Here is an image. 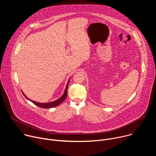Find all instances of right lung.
I'll use <instances>...</instances> for the list:
<instances>
[{
	"mask_svg": "<svg viewBox=\"0 0 156 156\" xmlns=\"http://www.w3.org/2000/svg\"><path fill=\"white\" fill-rule=\"evenodd\" d=\"M69 81H69L67 84H66L65 90V92H64V94H63V96L60 98H59L58 100H57L55 101H54V102H49V103H39V102H36L35 101H31V100L29 99L24 94H23V95L27 99L30 100L33 104H34L35 105H36L37 106L39 107L44 108H52V107H56V106L58 105L59 104H60L65 99L66 96H67V89H68V86H69Z\"/></svg>",
	"mask_w": 156,
	"mask_h": 156,
	"instance_id": "obj_1",
	"label": "right lung"
}]
</instances>
